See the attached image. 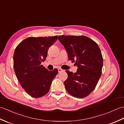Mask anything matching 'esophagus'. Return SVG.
Returning <instances> with one entry per match:
<instances>
[{"mask_svg":"<svg viewBox=\"0 0 124 124\" xmlns=\"http://www.w3.org/2000/svg\"><path fill=\"white\" fill-rule=\"evenodd\" d=\"M63 71V70H62V69H61V68H59V69H58V71H59V72H62V71Z\"/></svg>","mask_w":124,"mask_h":124,"instance_id":"esophagus-1","label":"esophagus"}]
</instances>
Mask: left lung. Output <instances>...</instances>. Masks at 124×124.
<instances>
[{"label": "left lung", "instance_id": "8db88e82", "mask_svg": "<svg viewBox=\"0 0 124 124\" xmlns=\"http://www.w3.org/2000/svg\"><path fill=\"white\" fill-rule=\"evenodd\" d=\"M59 40L65 47L69 60L75 62L77 71H66L64 81L66 90L77 98L85 97L93 91L102 73L103 57L95 42L86 36H59Z\"/></svg>", "mask_w": 124, "mask_h": 124}]
</instances>
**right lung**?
<instances>
[{"label": "right lung", "instance_id": "right-lung-1", "mask_svg": "<svg viewBox=\"0 0 124 124\" xmlns=\"http://www.w3.org/2000/svg\"><path fill=\"white\" fill-rule=\"evenodd\" d=\"M58 36L29 37L16 47L13 64L15 73L21 85L31 96L38 98L49 91L52 81L58 73L48 71L41 65L46 60L48 48Z\"/></svg>", "mask_w": 124, "mask_h": 124}]
</instances>
